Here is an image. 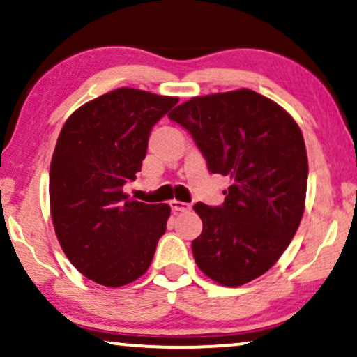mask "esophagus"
Listing matches in <instances>:
<instances>
[{
	"label": "esophagus",
	"instance_id": "esophagus-1",
	"mask_svg": "<svg viewBox=\"0 0 357 357\" xmlns=\"http://www.w3.org/2000/svg\"><path fill=\"white\" fill-rule=\"evenodd\" d=\"M169 207L173 212H188L189 208H191V204L176 201V199H173V201L169 202Z\"/></svg>",
	"mask_w": 357,
	"mask_h": 357
}]
</instances>
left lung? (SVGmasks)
Listing matches in <instances>:
<instances>
[{
	"instance_id": "left-lung-1",
	"label": "left lung",
	"mask_w": 357,
	"mask_h": 357,
	"mask_svg": "<svg viewBox=\"0 0 357 357\" xmlns=\"http://www.w3.org/2000/svg\"><path fill=\"white\" fill-rule=\"evenodd\" d=\"M168 117L191 134L211 173L231 179L222 206H194L202 220L194 259L222 286L253 281L281 258L303 215L308 161L297 122L251 89L192 98Z\"/></svg>"
}]
</instances>
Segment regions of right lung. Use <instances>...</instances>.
I'll use <instances>...</instances> for the list:
<instances>
[{"label": "right lung", "mask_w": 357, "mask_h": 357, "mask_svg": "<svg viewBox=\"0 0 357 357\" xmlns=\"http://www.w3.org/2000/svg\"><path fill=\"white\" fill-rule=\"evenodd\" d=\"M178 98L119 88L75 111L50 163V212L71 264L106 287L126 286L149 269L166 231L168 204L129 199L150 132Z\"/></svg>", "instance_id": "obj_1"}]
</instances>
